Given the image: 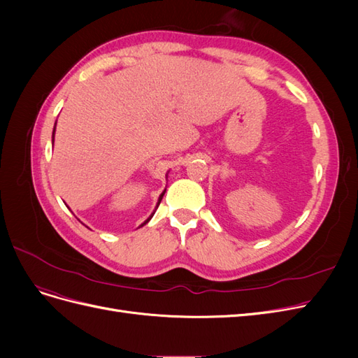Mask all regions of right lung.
I'll list each match as a JSON object with an SVG mask.
<instances>
[{"mask_svg":"<svg viewBox=\"0 0 358 358\" xmlns=\"http://www.w3.org/2000/svg\"><path fill=\"white\" fill-rule=\"evenodd\" d=\"M55 125H57V124H55ZM53 137H55V127H53ZM164 192H166V189H164V191H162V192H161V196H159V197H158V203H157V208H158V206H159V203H161V200H162V197H164ZM157 208H155V210H157ZM155 210H154V212H152V215H150V216H149V218H148V220H146V221H145V222H143V224H142V225H140V227H143V225H145V224H148V222H149V221H150V218H152V216H154V213H155Z\"/></svg>","mask_w":358,"mask_h":358,"instance_id":"add662e5","label":"right lung"}]
</instances>
